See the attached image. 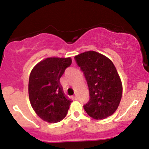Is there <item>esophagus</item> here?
I'll use <instances>...</instances> for the list:
<instances>
[{
	"instance_id": "34e87169",
	"label": "esophagus",
	"mask_w": 149,
	"mask_h": 149,
	"mask_svg": "<svg viewBox=\"0 0 149 149\" xmlns=\"http://www.w3.org/2000/svg\"><path fill=\"white\" fill-rule=\"evenodd\" d=\"M74 99H75V100H78V95H77V94L74 96Z\"/></svg>"
}]
</instances>
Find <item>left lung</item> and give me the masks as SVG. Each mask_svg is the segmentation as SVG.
<instances>
[{
	"mask_svg": "<svg viewBox=\"0 0 149 149\" xmlns=\"http://www.w3.org/2000/svg\"><path fill=\"white\" fill-rule=\"evenodd\" d=\"M75 60L89 90V101L84 106L86 113L95 120L111 116L118 109L123 94L121 79L113 63L95 51L79 54Z\"/></svg>",
	"mask_w": 149,
	"mask_h": 149,
	"instance_id": "left-lung-1",
	"label": "left lung"
}]
</instances>
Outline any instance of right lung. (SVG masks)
<instances>
[{"mask_svg": "<svg viewBox=\"0 0 149 149\" xmlns=\"http://www.w3.org/2000/svg\"><path fill=\"white\" fill-rule=\"evenodd\" d=\"M71 63L70 58H47L31 70L29 101L36 114L44 121L58 123L67 115L71 101L64 94L60 79Z\"/></svg>", "mask_w": 149, "mask_h": 149, "instance_id": "obj_1", "label": "right lung"}]
</instances>
